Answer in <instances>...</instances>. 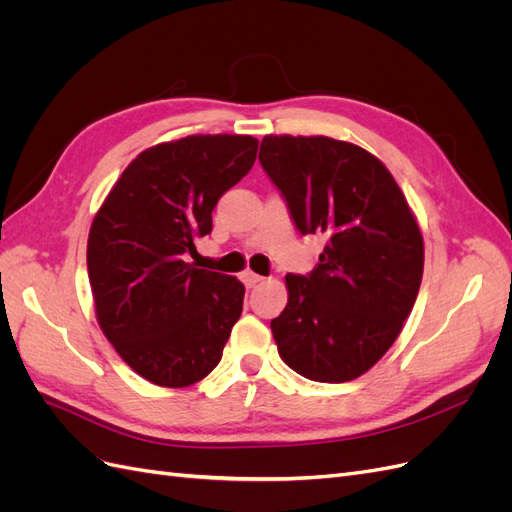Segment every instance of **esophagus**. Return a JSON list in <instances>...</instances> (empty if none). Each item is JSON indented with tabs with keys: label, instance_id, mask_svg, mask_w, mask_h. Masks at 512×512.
<instances>
[{
	"label": "esophagus",
	"instance_id": "esophagus-1",
	"mask_svg": "<svg viewBox=\"0 0 512 512\" xmlns=\"http://www.w3.org/2000/svg\"><path fill=\"white\" fill-rule=\"evenodd\" d=\"M241 280H243V284H245L247 288H254L256 284H260L262 280H265V277L254 273V271H243V273H241Z\"/></svg>",
	"mask_w": 512,
	"mask_h": 512
}]
</instances>
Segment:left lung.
I'll use <instances>...</instances> for the list:
<instances>
[{"label":"left lung","instance_id":"obj_1","mask_svg":"<svg viewBox=\"0 0 512 512\" xmlns=\"http://www.w3.org/2000/svg\"><path fill=\"white\" fill-rule=\"evenodd\" d=\"M258 160L303 235L327 237L312 273L286 275L277 352L307 380L359 378L393 346L421 288L416 215L389 168L354 143L267 134Z\"/></svg>","mask_w":512,"mask_h":512}]
</instances>
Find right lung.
Here are the masks:
<instances>
[{
	"label": "right lung",
	"instance_id": "add662e5",
	"mask_svg": "<svg viewBox=\"0 0 512 512\" xmlns=\"http://www.w3.org/2000/svg\"><path fill=\"white\" fill-rule=\"evenodd\" d=\"M247 134H192L126 166L87 239L96 320L138 376L183 389L220 363L243 309V284L183 256L211 232L220 196L254 166Z\"/></svg>",
	"mask_w": 512,
	"mask_h": 512
}]
</instances>
